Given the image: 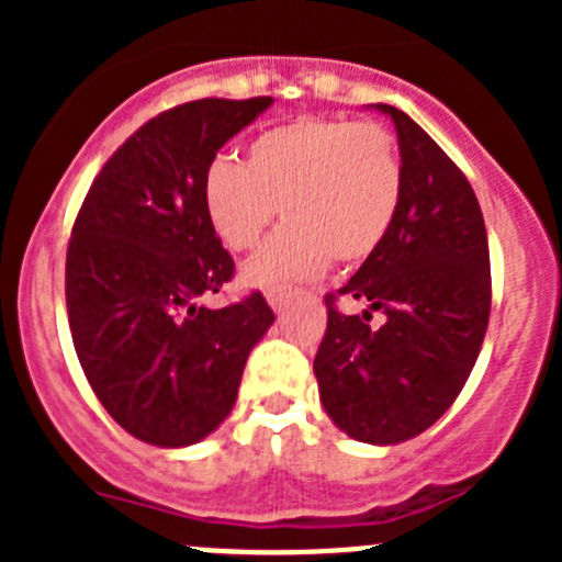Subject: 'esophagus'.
Here are the masks:
<instances>
[{"mask_svg": "<svg viewBox=\"0 0 562 562\" xmlns=\"http://www.w3.org/2000/svg\"><path fill=\"white\" fill-rule=\"evenodd\" d=\"M269 304L274 313H282L285 310V293L282 291H269Z\"/></svg>", "mask_w": 562, "mask_h": 562, "instance_id": "esophagus-1", "label": "esophagus"}]
</instances>
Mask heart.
<instances>
[{
	"label": "heart",
	"instance_id": "b5f03b06",
	"mask_svg": "<svg viewBox=\"0 0 562 562\" xmlns=\"http://www.w3.org/2000/svg\"><path fill=\"white\" fill-rule=\"evenodd\" d=\"M402 157L375 122L299 116L247 144L245 166L214 157L203 206L225 247L245 252L277 214L291 220L247 266L255 285L313 280L331 258L361 263L386 241L402 201Z\"/></svg>",
	"mask_w": 562,
	"mask_h": 562
}]
</instances>
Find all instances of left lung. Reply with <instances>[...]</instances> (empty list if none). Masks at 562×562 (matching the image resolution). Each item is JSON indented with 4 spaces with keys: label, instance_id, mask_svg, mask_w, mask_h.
I'll use <instances>...</instances> for the list:
<instances>
[{
    "label": "left lung",
    "instance_id": "obj_1",
    "mask_svg": "<svg viewBox=\"0 0 562 562\" xmlns=\"http://www.w3.org/2000/svg\"><path fill=\"white\" fill-rule=\"evenodd\" d=\"M402 201L386 241L328 293L315 378L328 418L361 443L394 446L432 427L479 359L492 307L490 245L473 187L394 105ZM370 301L387 321L345 316L336 296Z\"/></svg>",
    "mask_w": 562,
    "mask_h": 562
}]
</instances>
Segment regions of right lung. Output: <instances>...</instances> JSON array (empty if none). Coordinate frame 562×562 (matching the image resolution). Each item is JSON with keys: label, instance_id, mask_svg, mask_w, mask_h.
<instances>
[{"label": "right lung", "instance_id": "add662e5", "mask_svg": "<svg viewBox=\"0 0 562 562\" xmlns=\"http://www.w3.org/2000/svg\"><path fill=\"white\" fill-rule=\"evenodd\" d=\"M271 98H206L157 113L94 176L65 263L72 345L113 422L160 449L198 443L234 411L274 313L258 291L209 310L234 258L203 206V173Z\"/></svg>", "mask_w": 562, "mask_h": 562}]
</instances>
